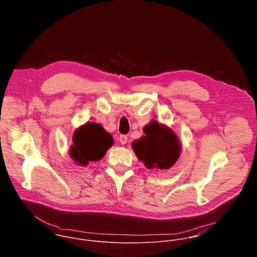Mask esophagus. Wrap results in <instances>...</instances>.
Wrapping results in <instances>:
<instances>
[{
  "label": "esophagus",
  "instance_id": "34e87169",
  "mask_svg": "<svg viewBox=\"0 0 257 257\" xmlns=\"http://www.w3.org/2000/svg\"><path fill=\"white\" fill-rule=\"evenodd\" d=\"M127 141H128V137H127V135H120V137H119V142L121 143V144H126L127 143Z\"/></svg>",
  "mask_w": 257,
  "mask_h": 257
}]
</instances>
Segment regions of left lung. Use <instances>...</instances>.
<instances>
[{
	"mask_svg": "<svg viewBox=\"0 0 257 257\" xmlns=\"http://www.w3.org/2000/svg\"><path fill=\"white\" fill-rule=\"evenodd\" d=\"M143 132L145 135L132 143L137 158L148 169L168 170L173 167L181 153V142L173 130L152 121Z\"/></svg>",
	"mask_w": 257,
	"mask_h": 257,
	"instance_id": "obj_1",
	"label": "left lung"
}]
</instances>
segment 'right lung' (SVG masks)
Here are the masks:
<instances>
[{"instance_id": "right-lung-1", "label": "right lung", "mask_w": 257, "mask_h": 257, "mask_svg": "<svg viewBox=\"0 0 257 257\" xmlns=\"http://www.w3.org/2000/svg\"><path fill=\"white\" fill-rule=\"evenodd\" d=\"M72 140L74 144L70 148V157L82 166L101 160L114 144L112 135L94 122H88L76 129Z\"/></svg>"}]
</instances>
